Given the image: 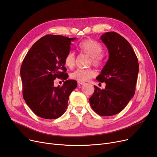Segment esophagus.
<instances>
[{
  "label": "esophagus",
  "mask_w": 157,
  "mask_h": 157,
  "mask_svg": "<svg viewBox=\"0 0 157 157\" xmlns=\"http://www.w3.org/2000/svg\"><path fill=\"white\" fill-rule=\"evenodd\" d=\"M78 83L79 85H83L85 84V82H83V81H78Z\"/></svg>",
  "instance_id": "esophagus-1"
}]
</instances>
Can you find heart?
<instances>
[{"label":"heart","mask_w":157,"mask_h":157,"mask_svg":"<svg viewBox=\"0 0 157 157\" xmlns=\"http://www.w3.org/2000/svg\"><path fill=\"white\" fill-rule=\"evenodd\" d=\"M79 51L91 57L92 63L95 66H100L104 57L102 55L103 48L102 45L92 39H86L79 45ZM64 63L68 68H72L75 63V54L69 52L64 59ZM95 72L92 69H78L71 74V78L78 81H86L95 76Z\"/></svg>","instance_id":"1"}]
</instances>
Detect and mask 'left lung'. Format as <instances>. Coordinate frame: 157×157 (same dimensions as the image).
Masks as SVG:
<instances>
[{
  "mask_svg": "<svg viewBox=\"0 0 157 157\" xmlns=\"http://www.w3.org/2000/svg\"><path fill=\"white\" fill-rule=\"evenodd\" d=\"M101 39L108 49L109 59L96 79L105 82V88L94 86L89 101L98 114L109 117L121 111L134 97L139 63L130 43L118 33L106 32Z\"/></svg>",
  "mask_w": 157,
  "mask_h": 157,
  "instance_id": "obj_1",
  "label": "left lung"
}]
</instances>
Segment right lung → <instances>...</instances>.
Listing matches in <instances>:
<instances>
[{"label": "right lung", "mask_w": 157, "mask_h": 157, "mask_svg": "<svg viewBox=\"0 0 157 157\" xmlns=\"http://www.w3.org/2000/svg\"><path fill=\"white\" fill-rule=\"evenodd\" d=\"M76 39L46 35L33 44L22 62L23 97L31 110L40 118L60 117L67 108L71 93L77 87L76 80L67 79L69 75L65 73L64 63L71 42ZM56 78L66 80L62 87L54 86Z\"/></svg>", "instance_id": "obj_1"}]
</instances>
